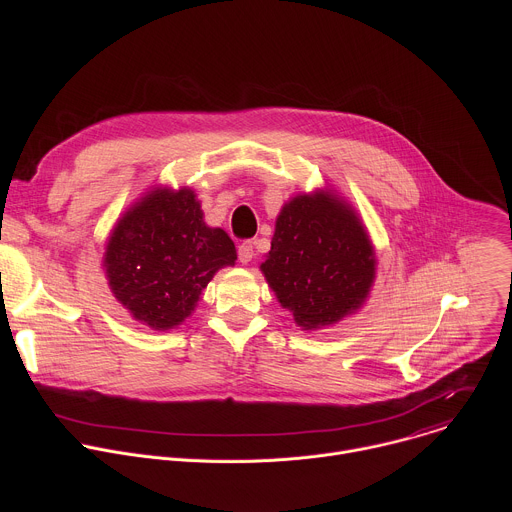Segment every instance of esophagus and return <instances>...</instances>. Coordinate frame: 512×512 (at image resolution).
<instances>
[{
  "instance_id": "esophagus-1",
  "label": "esophagus",
  "mask_w": 512,
  "mask_h": 512,
  "mask_svg": "<svg viewBox=\"0 0 512 512\" xmlns=\"http://www.w3.org/2000/svg\"><path fill=\"white\" fill-rule=\"evenodd\" d=\"M237 255H239V261H241V263H249V261L253 259V255H255L253 243H251V241H243V243L239 245V249H237Z\"/></svg>"
}]
</instances>
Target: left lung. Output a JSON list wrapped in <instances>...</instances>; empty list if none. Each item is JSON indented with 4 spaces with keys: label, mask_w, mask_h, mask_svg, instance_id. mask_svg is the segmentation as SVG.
Returning a JSON list of instances; mask_svg holds the SVG:
<instances>
[{
    "label": "left lung",
    "mask_w": 512,
    "mask_h": 512,
    "mask_svg": "<svg viewBox=\"0 0 512 512\" xmlns=\"http://www.w3.org/2000/svg\"><path fill=\"white\" fill-rule=\"evenodd\" d=\"M261 269L279 304L310 330L338 322L364 302L375 253L344 202L304 194L283 206Z\"/></svg>",
    "instance_id": "1"
}]
</instances>
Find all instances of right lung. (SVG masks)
I'll return each mask as SVG.
<instances>
[{
    "label": "right lung",
    "instance_id": "obj_1",
    "mask_svg": "<svg viewBox=\"0 0 512 512\" xmlns=\"http://www.w3.org/2000/svg\"><path fill=\"white\" fill-rule=\"evenodd\" d=\"M235 245L202 223L192 190H154L117 223L105 253L115 298L156 330L178 326L212 275L233 265Z\"/></svg>",
    "mask_w": 512,
    "mask_h": 512
}]
</instances>
